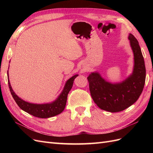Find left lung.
<instances>
[{
    "mask_svg": "<svg viewBox=\"0 0 153 153\" xmlns=\"http://www.w3.org/2000/svg\"><path fill=\"white\" fill-rule=\"evenodd\" d=\"M128 39L134 54L132 75L119 84L106 82L98 73L87 77L91 95L101 109L110 112H121L135 103L139 98L146 81V66L137 39L129 34Z\"/></svg>",
    "mask_w": 153,
    "mask_h": 153,
    "instance_id": "left-lung-1",
    "label": "left lung"
}]
</instances>
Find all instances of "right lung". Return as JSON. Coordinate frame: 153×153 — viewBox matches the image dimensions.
Listing matches in <instances>:
<instances>
[{
	"label": "right lung",
	"instance_id": "obj_1",
	"mask_svg": "<svg viewBox=\"0 0 153 153\" xmlns=\"http://www.w3.org/2000/svg\"><path fill=\"white\" fill-rule=\"evenodd\" d=\"M78 75H74L66 82V85L64 86V89L61 94L58 97V98L53 102L47 104H33L30 103L22 100L18 97L12 89L10 80H9L8 71H7V77H8V85L11 94L13 99L16 101V104L19 107L25 112L33 115L34 117L39 118H48L53 117L61 114L64 110L66 106V101L68 98V94L69 91L71 90L73 86V81Z\"/></svg>",
	"mask_w": 153,
	"mask_h": 153
}]
</instances>
